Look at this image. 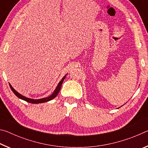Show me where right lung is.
Segmentation results:
<instances>
[{"instance_id":"right-lung-1","label":"right lung","mask_w":148,"mask_h":148,"mask_svg":"<svg viewBox=\"0 0 148 148\" xmlns=\"http://www.w3.org/2000/svg\"><path fill=\"white\" fill-rule=\"evenodd\" d=\"M65 77H66V75L62 77V79L60 81L59 83L57 85V86L56 87V89H55V91H53V93H52L51 95H50L49 97H46V98H43V99H29V98H27V97H25L23 96V95H21V94H19L18 92H17L16 90H15L12 86H11L10 84H9L10 85V88L12 89V91L14 92V93L16 95V96L18 97L19 99H21L22 100H23V101H25L26 102H28L29 103H32V104H39V103H43V102H48L49 101H51V100L53 99L55 97H56L57 95H58L59 92L60 91V89H61V87L62 86V82H63L64 79H65Z\"/></svg>"}]
</instances>
